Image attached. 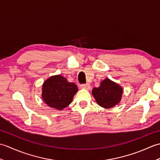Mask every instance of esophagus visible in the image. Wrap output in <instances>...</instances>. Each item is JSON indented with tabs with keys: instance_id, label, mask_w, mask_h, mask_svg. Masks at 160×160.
<instances>
[{
	"instance_id": "obj_1",
	"label": "esophagus",
	"mask_w": 160,
	"mask_h": 160,
	"mask_svg": "<svg viewBox=\"0 0 160 160\" xmlns=\"http://www.w3.org/2000/svg\"><path fill=\"white\" fill-rule=\"evenodd\" d=\"M81 87H82V89L89 90L91 89V85L89 84H83L81 85Z\"/></svg>"
}]
</instances>
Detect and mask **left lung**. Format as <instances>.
Returning a JSON list of instances; mask_svg holds the SVG:
<instances>
[{
	"label": "left lung",
	"mask_w": 160,
	"mask_h": 160,
	"mask_svg": "<svg viewBox=\"0 0 160 160\" xmlns=\"http://www.w3.org/2000/svg\"><path fill=\"white\" fill-rule=\"evenodd\" d=\"M122 93V88L108 78L104 80L99 87L92 90V95L98 104L105 108H110L119 104Z\"/></svg>",
	"instance_id": "8db88e82"
}]
</instances>
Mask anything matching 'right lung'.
I'll list each match as a JSON object with an SVG mask.
<instances>
[{"label": "right lung", "mask_w": 160, "mask_h": 160, "mask_svg": "<svg viewBox=\"0 0 160 160\" xmlns=\"http://www.w3.org/2000/svg\"><path fill=\"white\" fill-rule=\"evenodd\" d=\"M78 89L76 84L56 75L49 78L42 84V98L49 107L62 110L69 105Z\"/></svg>", "instance_id": "right-lung-1"}]
</instances>
